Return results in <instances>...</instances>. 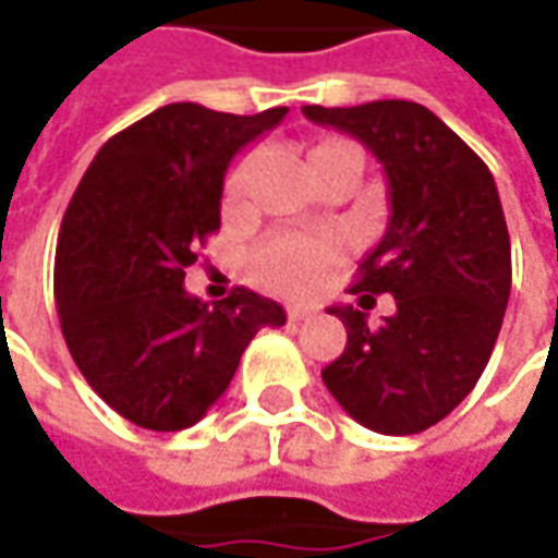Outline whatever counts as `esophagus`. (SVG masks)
<instances>
[{"mask_svg":"<svg viewBox=\"0 0 558 558\" xmlns=\"http://www.w3.org/2000/svg\"><path fill=\"white\" fill-rule=\"evenodd\" d=\"M312 315H315L312 305H290V308H287V317H290V320H308Z\"/></svg>","mask_w":558,"mask_h":558,"instance_id":"1","label":"esophagus"}]
</instances>
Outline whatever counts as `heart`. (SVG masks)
Segmentation results:
<instances>
[{
	"label": "heart",
	"mask_w": 558,
	"mask_h": 558,
	"mask_svg": "<svg viewBox=\"0 0 558 558\" xmlns=\"http://www.w3.org/2000/svg\"><path fill=\"white\" fill-rule=\"evenodd\" d=\"M302 166L308 172V179L320 184L330 175H352L357 182L361 175V150H357L349 138H337V135H327V138H315L302 147ZM250 175H253V157L246 154L238 163L228 169L225 175V213H234L241 209L243 194L250 187ZM337 259V243L330 238H299V234H278V238H268L262 243L259 250L253 253L250 259V275L253 280L280 293V296H302V293H312L327 265Z\"/></svg>",
	"instance_id": "obj_1"
}]
</instances>
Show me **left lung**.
<instances>
[{"label":"left lung","mask_w":558,"mask_h":558,"mask_svg":"<svg viewBox=\"0 0 558 558\" xmlns=\"http://www.w3.org/2000/svg\"><path fill=\"white\" fill-rule=\"evenodd\" d=\"M317 125L357 138L383 163L389 225L349 293H379V324L352 305L327 308L349 333L320 376L342 411L383 435L435 426L472 392L504 324L512 283L509 231L488 166L429 107L371 101L302 107Z\"/></svg>","instance_id":"8db88e82"}]
</instances>
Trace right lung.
<instances>
[{"mask_svg": "<svg viewBox=\"0 0 558 558\" xmlns=\"http://www.w3.org/2000/svg\"><path fill=\"white\" fill-rule=\"evenodd\" d=\"M287 107L253 117L166 105L113 135L70 201L54 256V305L80 374L113 411L154 433L209 411L262 327L287 315L246 287L221 302L184 290V268L221 225L231 160Z\"/></svg>", "mask_w": 558, "mask_h": 558, "instance_id": "add662e5", "label": "right lung"}]
</instances>
